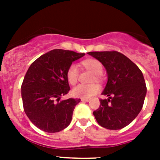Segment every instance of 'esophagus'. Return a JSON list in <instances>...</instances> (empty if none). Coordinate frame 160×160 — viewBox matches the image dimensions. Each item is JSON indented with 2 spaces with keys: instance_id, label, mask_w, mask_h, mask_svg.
Here are the masks:
<instances>
[{
  "instance_id": "1",
  "label": "esophagus",
  "mask_w": 160,
  "mask_h": 160,
  "mask_svg": "<svg viewBox=\"0 0 160 160\" xmlns=\"http://www.w3.org/2000/svg\"><path fill=\"white\" fill-rule=\"evenodd\" d=\"M81 100L82 102H89V101H90V99H89V98H81Z\"/></svg>"
}]
</instances>
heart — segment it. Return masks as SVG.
I'll list each match as a JSON object with an SVG mask.
<instances>
[{
	"label": "heart",
	"instance_id": "1",
	"mask_svg": "<svg viewBox=\"0 0 160 160\" xmlns=\"http://www.w3.org/2000/svg\"><path fill=\"white\" fill-rule=\"evenodd\" d=\"M82 65L86 69L94 73V80L96 81L99 80V74L102 72L103 67L102 63L96 59H87L82 62ZM66 78L69 83L71 85H74L78 81V68L76 64H71L70 67L68 68L66 72ZM99 91V86L97 84L90 85H78L77 87L72 90V94L73 96L82 98H89L92 97L95 94Z\"/></svg>",
	"mask_w": 160,
	"mask_h": 160
}]
</instances>
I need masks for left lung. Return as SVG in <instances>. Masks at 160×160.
I'll list each match as a JSON object with an SVG mask.
<instances>
[{"label":"left lung","mask_w":160,"mask_h":160,"mask_svg":"<svg viewBox=\"0 0 160 160\" xmlns=\"http://www.w3.org/2000/svg\"><path fill=\"white\" fill-rule=\"evenodd\" d=\"M107 70V82L98 109L93 112L98 123L109 130H119L129 125L143 106L147 87L139 68L117 51L89 52Z\"/></svg>","instance_id":"left-lung-1"}]
</instances>
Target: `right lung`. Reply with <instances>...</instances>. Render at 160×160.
Masks as SVG:
<instances>
[{
    "instance_id": "add662e5",
    "label": "right lung",
    "mask_w": 160,
    "mask_h": 160,
    "mask_svg": "<svg viewBox=\"0 0 160 160\" xmlns=\"http://www.w3.org/2000/svg\"><path fill=\"white\" fill-rule=\"evenodd\" d=\"M84 55L53 49L30 65L22 85V98L24 111L37 128L55 133L70 125L74 107L81 99L59 100L70 90L66 78L68 68Z\"/></svg>"
}]
</instances>
